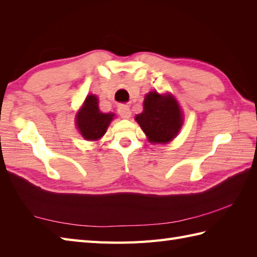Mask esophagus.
I'll return each instance as SVG.
<instances>
[{
    "mask_svg": "<svg viewBox=\"0 0 257 257\" xmlns=\"http://www.w3.org/2000/svg\"><path fill=\"white\" fill-rule=\"evenodd\" d=\"M118 112H119L120 116H121L124 119H128V118H130V116H132V111H130V108L128 106H125V105L119 106Z\"/></svg>",
    "mask_w": 257,
    "mask_h": 257,
    "instance_id": "esophagus-1",
    "label": "esophagus"
}]
</instances>
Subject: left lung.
Listing matches in <instances>:
<instances>
[{
	"mask_svg": "<svg viewBox=\"0 0 257 257\" xmlns=\"http://www.w3.org/2000/svg\"><path fill=\"white\" fill-rule=\"evenodd\" d=\"M151 144H168L176 138L183 124V114L171 94L150 91L144 100V110L135 117Z\"/></svg>",
	"mask_w": 257,
	"mask_h": 257,
	"instance_id": "obj_1",
	"label": "left lung"
}]
</instances>
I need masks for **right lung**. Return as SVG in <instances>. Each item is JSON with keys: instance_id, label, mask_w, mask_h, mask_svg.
<instances>
[{"instance_id": "right-lung-1", "label": "right lung", "mask_w": 257, "mask_h": 257, "mask_svg": "<svg viewBox=\"0 0 257 257\" xmlns=\"http://www.w3.org/2000/svg\"><path fill=\"white\" fill-rule=\"evenodd\" d=\"M113 117L111 112H101L98 107V98L95 95H88L76 114V125L86 140L96 141L106 134Z\"/></svg>"}]
</instances>
